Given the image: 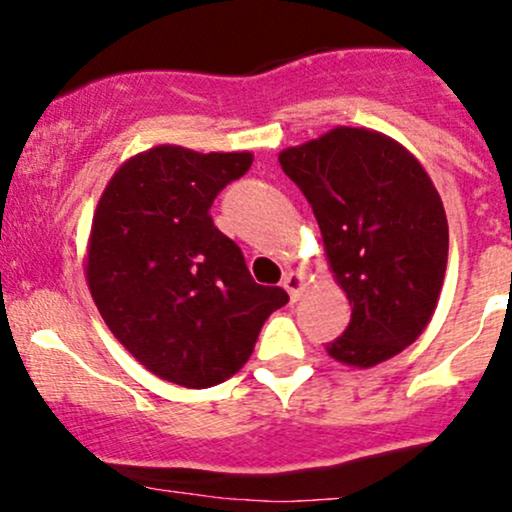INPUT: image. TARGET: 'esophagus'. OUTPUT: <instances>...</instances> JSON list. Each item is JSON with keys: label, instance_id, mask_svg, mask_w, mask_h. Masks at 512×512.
I'll return each instance as SVG.
<instances>
[{"label": "esophagus", "instance_id": "1", "mask_svg": "<svg viewBox=\"0 0 512 512\" xmlns=\"http://www.w3.org/2000/svg\"><path fill=\"white\" fill-rule=\"evenodd\" d=\"M282 287L287 289L292 302H297L299 294H302L304 287H307V277H304L302 272H287V275L282 277Z\"/></svg>", "mask_w": 512, "mask_h": 512}]
</instances>
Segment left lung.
I'll return each mask as SVG.
<instances>
[{"mask_svg":"<svg viewBox=\"0 0 512 512\" xmlns=\"http://www.w3.org/2000/svg\"><path fill=\"white\" fill-rule=\"evenodd\" d=\"M280 165L352 304L329 356L366 369L404 352L433 317L448 262L446 210L423 165L384 133L349 126L287 148Z\"/></svg>","mask_w":512,"mask_h":512,"instance_id":"8db88e82","label":"left lung"}]
</instances>
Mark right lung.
Returning <instances> with one entry per match:
<instances>
[{
    "instance_id": "obj_1",
    "label": "right lung",
    "mask_w": 512,
    "mask_h": 512,
    "mask_svg": "<svg viewBox=\"0 0 512 512\" xmlns=\"http://www.w3.org/2000/svg\"><path fill=\"white\" fill-rule=\"evenodd\" d=\"M252 153L158 146L108 180L91 225L86 280L103 322L148 371L188 389L245 366L262 324L289 302L252 280L242 250L210 218Z\"/></svg>"
}]
</instances>
